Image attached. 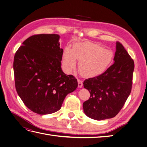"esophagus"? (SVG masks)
<instances>
[{"label": "esophagus", "instance_id": "34e87169", "mask_svg": "<svg viewBox=\"0 0 147 147\" xmlns=\"http://www.w3.org/2000/svg\"><path fill=\"white\" fill-rule=\"evenodd\" d=\"M78 87H79V88H82V87L83 86V82H82V80H79V79H78Z\"/></svg>", "mask_w": 147, "mask_h": 147}]
</instances>
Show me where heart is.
Wrapping results in <instances>:
<instances>
[{
    "mask_svg": "<svg viewBox=\"0 0 147 147\" xmlns=\"http://www.w3.org/2000/svg\"><path fill=\"white\" fill-rule=\"evenodd\" d=\"M113 57L111 50L105 49L100 44L85 41L76 43L73 49L65 47L62 54V63L66 73L74 70L79 62V71L84 78L97 77L106 71Z\"/></svg>",
    "mask_w": 147,
    "mask_h": 147,
    "instance_id": "obj_1",
    "label": "heart"
}]
</instances>
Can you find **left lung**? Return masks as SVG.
<instances>
[{
    "label": "left lung",
    "mask_w": 147,
    "mask_h": 147,
    "mask_svg": "<svg viewBox=\"0 0 147 147\" xmlns=\"http://www.w3.org/2000/svg\"><path fill=\"white\" fill-rule=\"evenodd\" d=\"M114 63L101 75L86 79L84 86L90 97L83 103L90 118L103 120L115 117L131 92L134 61L120 42L116 43Z\"/></svg>",
    "instance_id": "1"
}]
</instances>
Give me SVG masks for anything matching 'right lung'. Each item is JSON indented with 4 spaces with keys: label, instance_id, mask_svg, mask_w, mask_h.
Segmentation results:
<instances>
[{
    "label": "right lung",
    "instance_id": "obj_1",
    "mask_svg": "<svg viewBox=\"0 0 147 147\" xmlns=\"http://www.w3.org/2000/svg\"><path fill=\"white\" fill-rule=\"evenodd\" d=\"M59 38L58 34L31 36L14 56L17 94L28 109L40 115L59 111L67 94L78 86L73 76L62 70L63 49Z\"/></svg>",
    "mask_w": 147,
    "mask_h": 147
}]
</instances>
